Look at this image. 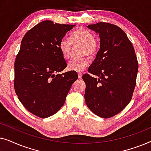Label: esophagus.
Wrapping results in <instances>:
<instances>
[{
    "label": "esophagus",
    "mask_w": 151,
    "mask_h": 151,
    "mask_svg": "<svg viewBox=\"0 0 151 151\" xmlns=\"http://www.w3.org/2000/svg\"><path fill=\"white\" fill-rule=\"evenodd\" d=\"M82 76V74L81 73H78V78H79V79H81Z\"/></svg>",
    "instance_id": "1"
}]
</instances>
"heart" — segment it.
Wrapping results in <instances>:
<instances>
[{"mask_svg":"<svg viewBox=\"0 0 151 151\" xmlns=\"http://www.w3.org/2000/svg\"><path fill=\"white\" fill-rule=\"evenodd\" d=\"M73 44H80L83 45L82 55L93 57L96 54L98 50V46L95 37L91 33L83 28L76 29L71 35V40L67 38H63L59 43V49L65 59L70 57L72 51ZM89 60L87 57L81 58H73L69 62L67 69L69 71L82 72L88 66Z\"/></svg>","mask_w":151,"mask_h":151,"instance_id":"b5f03b06","label":"heart"}]
</instances>
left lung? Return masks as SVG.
Segmentation results:
<instances>
[{
  "instance_id": "8db88e82",
  "label": "left lung",
  "mask_w": 151,
  "mask_h": 151,
  "mask_svg": "<svg viewBox=\"0 0 151 151\" xmlns=\"http://www.w3.org/2000/svg\"><path fill=\"white\" fill-rule=\"evenodd\" d=\"M87 27L100 36V50L82 76L86 84L84 100L93 113L109 118L131 102L136 84L138 62L133 45L125 32L114 24L98 22Z\"/></svg>"
}]
</instances>
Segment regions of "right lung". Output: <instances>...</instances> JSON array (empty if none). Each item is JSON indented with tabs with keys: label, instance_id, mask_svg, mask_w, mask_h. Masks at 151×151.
<instances>
[{
	"label": "right lung",
	"instance_id": "obj_1",
	"mask_svg": "<svg viewBox=\"0 0 151 151\" xmlns=\"http://www.w3.org/2000/svg\"><path fill=\"white\" fill-rule=\"evenodd\" d=\"M75 24L45 20L24 35L14 63V88L27 110L39 117L54 115L65 104L76 71L58 74L67 67L59 43Z\"/></svg>",
	"mask_w": 151,
	"mask_h": 151
}]
</instances>
